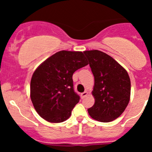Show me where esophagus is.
<instances>
[{"mask_svg": "<svg viewBox=\"0 0 152 152\" xmlns=\"http://www.w3.org/2000/svg\"><path fill=\"white\" fill-rule=\"evenodd\" d=\"M87 95H88V92H87V91H84V92L80 94V97H81V99H84V97L87 96Z\"/></svg>", "mask_w": 152, "mask_h": 152, "instance_id": "obj_1", "label": "esophagus"}]
</instances>
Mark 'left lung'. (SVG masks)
I'll return each instance as SVG.
<instances>
[{
  "label": "left lung",
  "instance_id": "left-lung-1",
  "mask_svg": "<svg viewBox=\"0 0 152 152\" xmlns=\"http://www.w3.org/2000/svg\"><path fill=\"white\" fill-rule=\"evenodd\" d=\"M84 54L94 76L92 94L95 103L88 113L97 121H113L124 112L129 102L131 83L128 73L116 60L101 51H85Z\"/></svg>",
  "mask_w": 152,
  "mask_h": 152
}]
</instances>
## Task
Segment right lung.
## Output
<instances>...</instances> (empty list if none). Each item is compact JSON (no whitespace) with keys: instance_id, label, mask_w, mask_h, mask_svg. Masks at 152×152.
Returning a JSON list of instances; mask_svg holds the SVG:
<instances>
[{"instance_id":"obj_1","label":"right lung","mask_w":152,"mask_h":152,"mask_svg":"<svg viewBox=\"0 0 152 152\" xmlns=\"http://www.w3.org/2000/svg\"><path fill=\"white\" fill-rule=\"evenodd\" d=\"M88 64L83 52L63 50L36 68L31 79L30 97L42 118L50 123H61L70 117L80 100L74 90L72 76Z\"/></svg>"}]
</instances>
